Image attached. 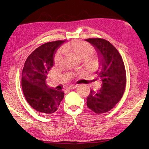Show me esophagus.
<instances>
[{"mask_svg":"<svg viewBox=\"0 0 149 149\" xmlns=\"http://www.w3.org/2000/svg\"><path fill=\"white\" fill-rule=\"evenodd\" d=\"M76 87H77L76 85H70L68 86H67V88L68 89H73V88H75Z\"/></svg>","mask_w":149,"mask_h":149,"instance_id":"obj_1","label":"esophagus"}]
</instances>
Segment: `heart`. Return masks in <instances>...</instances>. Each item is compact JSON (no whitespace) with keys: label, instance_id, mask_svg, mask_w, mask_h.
<instances>
[{"label":"heart","instance_id":"heart-1","mask_svg":"<svg viewBox=\"0 0 149 149\" xmlns=\"http://www.w3.org/2000/svg\"><path fill=\"white\" fill-rule=\"evenodd\" d=\"M64 53L71 54L79 60H83L84 63L89 69H96L100 64V57L96 54H93V47L91 44L81 40H73L64 44L61 48ZM62 55L60 52L55 55L54 63L58 65L61 62Z\"/></svg>","mask_w":149,"mask_h":149}]
</instances>
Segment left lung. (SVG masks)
I'll list each match as a JSON object with an SVG mask.
<instances>
[{
  "mask_svg": "<svg viewBox=\"0 0 149 149\" xmlns=\"http://www.w3.org/2000/svg\"><path fill=\"white\" fill-rule=\"evenodd\" d=\"M85 40L95 47L100 57L96 73L102 83L100 90H91L86 104L96 114L104 113L112 109L123 96L126 85L125 66L119 52L109 41L100 38Z\"/></svg>",
  "mask_w": 149,
  "mask_h": 149,
  "instance_id": "8db88e82",
  "label": "left lung"
}]
</instances>
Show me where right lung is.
Wrapping results in <instances>:
<instances>
[{"mask_svg":"<svg viewBox=\"0 0 149 149\" xmlns=\"http://www.w3.org/2000/svg\"><path fill=\"white\" fill-rule=\"evenodd\" d=\"M65 41L57 40L40 45L32 51L25 63L21 86L26 101L38 112L51 114L58 109L64 92L49 88L46 78L54 64L56 50Z\"/></svg>","mask_w":149,"mask_h":149,"instance_id":"add662e5","label":"right lung"}]
</instances>
